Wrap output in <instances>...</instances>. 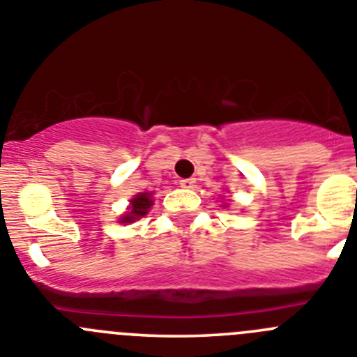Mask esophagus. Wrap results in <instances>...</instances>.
I'll return each instance as SVG.
<instances>
[{
    "label": "esophagus",
    "instance_id": "esophagus-1",
    "mask_svg": "<svg viewBox=\"0 0 357 357\" xmlns=\"http://www.w3.org/2000/svg\"><path fill=\"white\" fill-rule=\"evenodd\" d=\"M179 185H181L183 188H194V186H195V178H183V179H179Z\"/></svg>",
    "mask_w": 357,
    "mask_h": 357
}]
</instances>
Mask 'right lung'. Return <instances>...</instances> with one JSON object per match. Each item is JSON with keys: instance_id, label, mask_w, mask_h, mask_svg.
I'll return each instance as SVG.
<instances>
[{"instance_id": "obj_1", "label": "right lung", "mask_w": 357, "mask_h": 357, "mask_svg": "<svg viewBox=\"0 0 357 357\" xmlns=\"http://www.w3.org/2000/svg\"><path fill=\"white\" fill-rule=\"evenodd\" d=\"M151 194H139L132 199V206H130V213H126L121 218V222L130 224V222H135L137 218L144 216L148 213V209L151 208Z\"/></svg>"}]
</instances>
